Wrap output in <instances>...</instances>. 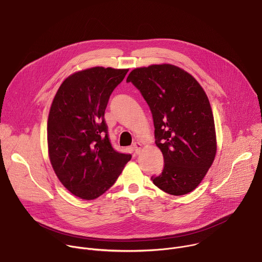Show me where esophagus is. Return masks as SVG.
Wrapping results in <instances>:
<instances>
[{"mask_svg":"<svg viewBox=\"0 0 262 262\" xmlns=\"http://www.w3.org/2000/svg\"><path fill=\"white\" fill-rule=\"evenodd\" d=\"M133 149H134V151H135V155H139L141 152L142 145L139 142H135L133 144Z\"/></svg>","mask_w":262,"mask_h":262,"instance_id":"esophagus-1","label":"esophagus"}]
</instances>
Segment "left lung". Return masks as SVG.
<instances>
[{
    "instance_id": "left-lung-1",
    "label": "left lung",
    "mask_w": 262,
    "mask_h": 262,
    "mask_svg": "<svg viewBox=\"0 0 262 262\" xmlns=\"http://www.w3.org/2000/svg\"><path fill=\"white\" fill-rule=\"evenodd\" d=\"M126 82L133 83L150 107L156 144L164 156V169L151 177L154 183L174 196L192 192L216 152L207 95L190 73L171 64L136 68Z\"/></svg>"
}]
</instances>
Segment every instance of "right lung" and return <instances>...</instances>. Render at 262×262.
I'll use <instances>...</instances> for the list:
<instances>
[{
    "mask_svg": "<svg viewBox=\"0 0 262 262\" xmlns=\"http://www.w3.org/2000/svg\"><path fill=\"white\" fill-rule=\"evenodd\" d=\"M128 69L93 67L68 77L48 120L49 156L59 180L74 196L93 200L115 183L130 155L111 144L104 111Z\"/></svg>",
    "mask_w": 262,
    "mask_h": 262,
    "instance_id": "add662e5",
    "label": "right lung"
}]
</instances>
